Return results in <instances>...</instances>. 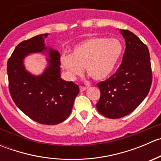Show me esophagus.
I'll use <instances>...</instances> for the list:
<instances>
[{
  "label": "esophagus",
  "instance_id": "obj_1",
  "mask_svg": "<svg viewBox=\"0 0 161 161\" xmlns=\"http://www.w3.org/2000/svg\"><path fill=\"white\" fill-rule=\"evenodd\" d=\"M79 89H80L81 92H82V91H85L86 90L87 87L86 86H79Z\"/></svg>",
  "mask_w": 161,
  "mask_h": 161
}]
</instances>
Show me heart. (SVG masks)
Wrapping results in <instances>:
<instances>
[{
	"label": "heart",
	"mask_w": 161,
	"mask_h": 161,
	"mask_svg": "<svg viewBox=\"0 0 161 161\" xmlns=\"http://www.w3.org/2000/svg\"><path fill=\"white\" fill-rule=\"evenodd\" d=\"M122 53L118 39L93 36L76 45L70 55L61 56V63L71 78L82 74L85 67L92 79L103 80L116 69Z\"/></svg>",
	"instance_id": "1"
}]
</instances>
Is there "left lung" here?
Here are the masks:
<instances>
[{
  "mask_svg": "<svg viewBox=\"0 0 161 161\" xmlns=\"http://www.w3.org/2000/svg\"><path fill=\"white\" fill-rule=\"evenodd\" d=\"M125 40L122 62L118 70L97 83L98 111L111 119L122 118L137 108L149 93L153 75L148 47L133 32L121 30Z\"/></svg>",
  "mask_w": 161,
  "mask_h": 161,
  "instance_id": "8db88e82",
  "label": "left lung"
}]
</instances>
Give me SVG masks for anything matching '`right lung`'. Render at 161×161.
Segmentation results:
<instances>
[{
    "mask_svg": "<svg viewBox=\"0 0 161 161\" xmlns=\"http://www.w3.org/2000/svg\"><path fill=\"white\" fill-rule=\"evenodd\" d=\"M48 33L36 36L17 45L7 64L8 88L16 106L29 118L43 125H57L70 115L79 86L61 79L60 53L50 50L49 65L40 76L25 70L23 59L30 53L46 50Z\"/></svg>",
    "mask_w": 161,
    "mask_h": 161,
    "instance_id": "add662e5",
    "label": "right lung"
}]
</instances>
